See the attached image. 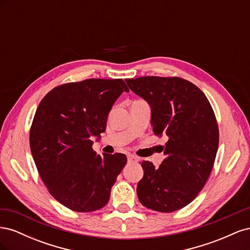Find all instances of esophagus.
I'll return each mask as SVG.
<instances>
[{
	"label": "esophagus",
	"mask_w": 250,
	"mask_h": 250,
	"mask_svg": "<svg viewBox=\"0 0 250 250\" xmlns=\"http://www.w3.org/2000/svg\"><path fill=\"white\" fill-rule=\"evenodd\" d=\"M127 158H128V162H129V163H137V162L140 161V158L138 156L133 155V154H128Z\"/></svg>",
	"instance_id": "esophagus-1"
}]
</instances>
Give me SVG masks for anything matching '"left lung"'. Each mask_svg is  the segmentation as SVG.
Wrapping results in <instances>:
<instances>
[{
	"instance_id": "1",
	"label": "left lung",
	"mask_w": 250,
	"mask_h": 250,
	"mask_svg": "<svg viewBox=\"0 0 250 250\" xmlns=\"http://www.w3.org/2000/svg\"><path fill=\"white\" fill-rule=\"evenodd\" d=\"M125 81L149 103L154 134L168 138L160 167L142 163L139 200L162 213L183 208L197 197L213 169L219 145L214 110L202 90L183 78L146 76Z\"/></svg>"
}]
</instances>
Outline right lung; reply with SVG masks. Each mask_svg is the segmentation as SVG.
Returning <instances> with one entry per match:
<instances>
[{
  "instance_id": "right-lung-1",
  "label": "right lung",
  "mask_w": 250,
  "mask_h": 250,
  "mask_svg": "<svg viewBox=\"0 0 250 250\" xmlns=\"http://www.w3.org/2000/svg\"><path fill=\"white\" fill-rule=\"evenodd\" d=\"M123 92L122 79H86L58 85L42 98L30 128L37 171L58 202L75 211L102 208L123 170V153L98 155L92 137L105 131L108 113Z\"/></svg>"
}]
</instances>
